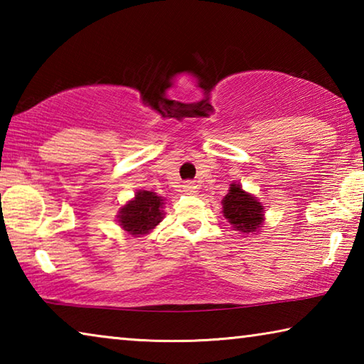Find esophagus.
<instances>
[{
  "label": "esophagus",
  "instance_id": "34e87169",
  "mask_svg": "<svg viewBox=\"0 0 364 364\" xmlns=\"http://www.w3.org/2000/svg\"><path fill=\"white\" fill-rule=\"evenodd\" d=\"M183 191L186 194H197V191H199V188H197V184L193 183V181H186L183 184Z\"/></svg>",
  "mask_w": 364,
  "mask_h": 364
}]
</instances>
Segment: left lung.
<instances>
[{"instance_id":"8db88e82","label":"left lung","mask_w":364,"mask_h":364,"mask_svg":"<svg viewBox=\"0 0 364 364\" xmlns=\"http://www.w3.org/2000/svg\"><path fill=\"white\" fill-rule=\"evenodd\" d=\"M223 217L239 234H257L264 223V207L254 194L244 191L239 183H231L221 200Z\"/></svg>"}]
</instances>
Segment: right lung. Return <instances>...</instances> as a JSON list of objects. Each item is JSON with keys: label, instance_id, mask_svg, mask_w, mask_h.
Instances as JSON below:
<instances>
[{"label": "right lung", "instance_id": "obj_1", "mask_svg": "<svg viewBox=\"0 0 364 364\" xmlns=\"http://www.w3.org/2000/svg\"><path fill=\"white\" fill-rule=\"evenodd\" d=\"M164 205L165 199L162 196L152 191L138 189L133 199L127 200V204L119 208L117 223L132 236H144L164 220Z\"/></svg>", "mask_w": 364, "mask_h": 364}]
</instances>
